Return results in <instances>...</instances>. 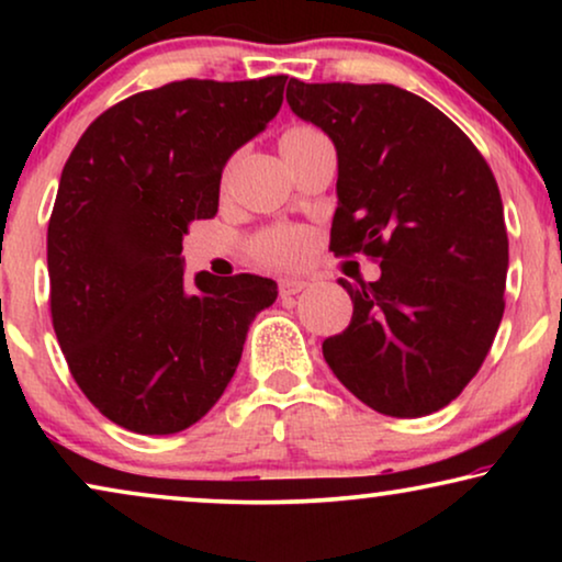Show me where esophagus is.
Masks as SVG:
<instances>
[{"instance_id":"34e87169","label":"esophagus","mask_w":562,"mask_h":562,"mask_svg":"<svg viewBox=\"0 0 562 562\" xmlns=\"http://www.w3.org/2000/svg\"><path fill=\"white\" fill-rule=\"evenodd\" d=\"M306 286H310V283H306L304 279H281L279 281V294L281 296H296V294H302Z\"/></svg>"}]
</instances>
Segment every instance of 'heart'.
<instances>
[{"mask_svg": "<svg viewBox=\"0 0 562 562\" xmlns=\"http://www.w3.org/2000/svg\"><path fill=\"white\" fill-rule=\"evenodd\" d=\"M317 133L319 130H314L310 125H294V127L283 130L281 148L283 145L299 143V140H304V137H312ZM252 248H256V256L260 263L286 268V266H294L302 260L306 248H310V235L299 227H271L256 237V245H252Z\"/></svg>", "mask_w": 562, "mask_h": 562, "instance_id": "obj_1", "label": "heart"}]
</instances>
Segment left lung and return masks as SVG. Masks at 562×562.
Wrapping results in <instances>:
<instances>
[{
  "mask_svg": "<svg viewBox=\"0 0 562 562\" xmlns=\"http://www.w3.org/2000/svg\"><path fill=\"white\" fill-rule=\"evenodd\" d=\"M286 102L337 148L335 256L379 281H340L352 319L322 342L350 394L389 417L460 396L504 317L509 237L496 179L463 130L394 83L289 81Z\"/></svg>",
  "mask_w": 562,
  "mask_h": 562,
  "instance_id": "8db88e82",
  "label": "left lung"
}]
</instances>
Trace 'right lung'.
Instances as JSON below:
<instances>
[{
	"label": "right lung",
	"instance_id": "add662e5",
	"mask_svg": "<svg viewBox=\"0 0 562 562\" xmlns=\"http://www.w3.org/2000/svg\"><path fill=\"white\" fill-rule=\"evenodd\" d=\"M289 76L183 79L122 99L87 127L48 222L50 317L83 396L137 435L204 417L240 363L263 276L183 279L181 240L217 214L222 168L276 117Z\"/></svg>",
	"mask_w": 562,
	"mask_h": 562
}]
</instances>
